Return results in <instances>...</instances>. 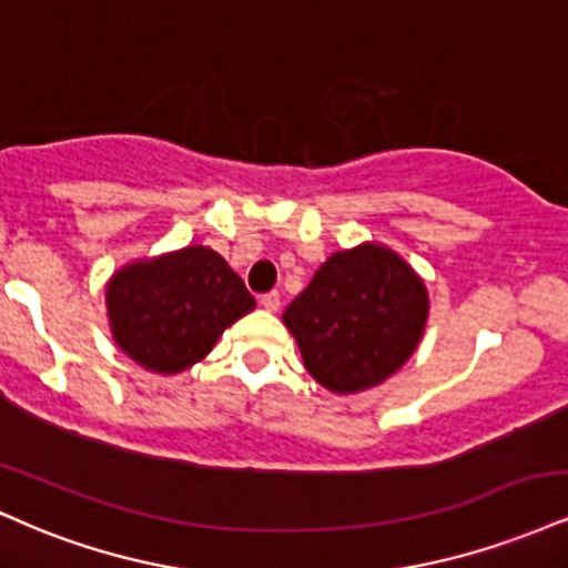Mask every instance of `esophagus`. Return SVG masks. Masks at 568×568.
Wrapping results in <instances>:
<instances>
[{
    "instance_id": "1",
    "label": "esophagus",
    "mask_w": 568,
    "mask_h": 568,
    "mask_svg": "<svg viewBox=\"0 0 568 568\" xmlns=\"http://www.w3.org/2000/svg\"><path fill=\"white\" fill-rule=\"evenodd\" d=\"M258 304H262L266 312H277V310H280V293H277V291L264 293V296L258 298Z\"/></svg>"
}]
</instances>
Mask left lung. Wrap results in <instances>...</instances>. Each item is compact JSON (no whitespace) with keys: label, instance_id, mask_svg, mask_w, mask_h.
Listing matches in <instances>:
<instances>
[{"label":"left lung","instance_id":"obj_1","mask_svg":"<svg viewBox=\"0 0 568 568\" xmlns=\"http://www.w3.org/2000/svg\"><path fill=\"white\" fill-rule=\"evenodd\" d=\"M423 280L392 251L359 245L333 254L285 310L306 371L336 394L384 384L420 341Z\"/></svg>","mask_w":568,"mask_h":568}]
</instances>
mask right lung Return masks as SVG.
<instances>
[{"mask_svg": "<svg viewBox=\"0 0 568 568\" xmlns=\"http://www.w3.org/2000/svg\"><path fill=\"white\" fill-rule=\"evenodd\" d=\"M256 302L216 251L203 245L136 262L108 285L115 344L155 373H180Z\"/></svg>", "mask_w": 568, "mask_h": 568, "instance_id": "right-lung-1", "label": "right lung"}]
</instances>
